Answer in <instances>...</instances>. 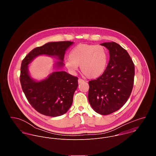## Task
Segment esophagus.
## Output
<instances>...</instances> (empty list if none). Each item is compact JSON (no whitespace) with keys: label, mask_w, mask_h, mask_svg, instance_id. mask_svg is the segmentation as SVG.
<instances>
[{"label":"esophagus","mask_w":156,"mask_h":156,"mask_svg":"<svg viewBox=\"0 0 156 156\" xmlns=\"http://www.w3.org/2000/svg\"><path fill=\"white\" fill-rule=\"evenodd\" d=\"M84 82V80H83V79H79V80H78V83L80 84V83H82V82Z\"/></svg>","instance_id":"esophagus-1"}]
</instances>
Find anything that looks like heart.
<instances>
[{
    "label": "heart",
    "instance_id": "1",
    "mask_svg": "<svg viewBox=\"0 0 156 156\" xmlns=\"http://www.w3.org/2000/svg\"><path fill=\"white\" fill-rule=\"evenodd\" d=\"M65 61L67 69L74 73L80 67L82 73L89 79L101 76L106 70L108 61L107 50L100 45L80 44L70 51Z\"/></svg>",
    "mask_w": 156,
    "mask_h": 156
}]
</instances>
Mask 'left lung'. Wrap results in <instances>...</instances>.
Segmentation results:
<instances>
[{
    "label": "left lung",
    "instance_id": "8db88e82",
    "mask_svg": "<svg viewBox=\"0 0 156 156\" xmlns=\"http://www.w3.org/2000/svg\"><path fill=\"white\" fill-rule=\"evenodd\" d=\"M110 59L104 73L89 81L88 100L92 109L101 115L117 111L128 100L133 87L134 65L128 52L120 45L104 43Z\"/></svg>",
    "mask_w": 156,
    "mask_h": 156
}]
</instances>
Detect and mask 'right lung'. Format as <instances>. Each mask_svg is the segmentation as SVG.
I'll return each mask as SVG.
<instances>
[{
  "instance_id": "add662e5",
  "label": "right lung",
  "mask_w": 156,
  "mask_h": 156,
  "mask_svg": "<svg viewBox=\"0 0 156 156\" xmlns=\"http://www.w3.org/2000/svg\"><path fill=\"white\" fill-rule=\"evenodd\" d=\"M73 43L59 41L47 43L30 51L23 59L20 80L23 91L30 105L37 111L48 116H58L66 113L71 107L73 95L78 86V78L66 71H55L47 79L35 82L28 73V64L37 56H56L58 67L64 66L66 50Z\"/></svg>"
}]
</instances>
